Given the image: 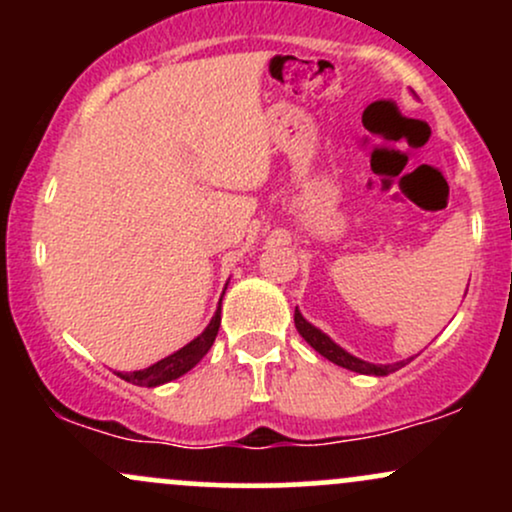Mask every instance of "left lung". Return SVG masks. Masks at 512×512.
Wrapping results in <instances>:
<instances>
[{
    "label": "left lung",
    "mask_w": 512,
    "mask_h": 512,
    "mask_svg": "<svg viewBox=\"0 0 512 512\" xmlns=\"http://www.w3.org/2000/svg\"><path fill=\"white\" fill-rule=\"evenodd\" d=\"M293 322H296L298 334H301L305 342L313 346L317 354L325 356L327 361L337 363V366H342L346 370H354V373H363V375H387V373H392V370L404 366V361L395 363V366H375V363L361 361V358L346 354L342 346L334 344L332 339L327 337V334H322L320 330H317V327L310 325V322H305L303 315L298 313V308H296V313H293Z\"/></svg>",
    "instance_id": "left-lung-1"
}]
</instances>
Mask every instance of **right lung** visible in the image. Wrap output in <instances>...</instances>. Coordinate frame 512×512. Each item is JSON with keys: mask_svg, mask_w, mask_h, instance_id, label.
Returning a JSON list of instances; mask_svg holds the SVG:
<instances>
[{"mask_svg": "<svg viewBox=\"0 0 512 512\" xmlns=\"http://www.w3.org/2000/svg\"><path fill=\"white\" fill-rule=\"evenodd\" d=\"M219 327H221V303H219V310H216V315L211 317L207 330L199 334L197 339H192L187 346H182L180 351L161 358V361L154 363V366L144 370H132V373H117V375H120L122 380H127V383L139 385V387H156V385L170 383V380L180 378V375H185L187 370H192L199 361H202L204 354L211 349V344H214L216 334H219Z\"/></svg>", "mask_w": 512, "mask_h": 512, "instance_id": "right-lung-1", "label": "right lung"}]
</instances>
